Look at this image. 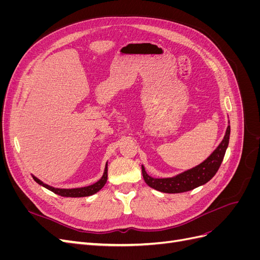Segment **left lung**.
<instances>
[{
	"label": "left lung",
	"instance_id": "1",
	"mask_svg": "<svg viewBox=\"0 0 260 260\" xmlns=\"http://www.w3.org/2000/svg\"><path fill=\"white\" fill-rule=\"evenodd\" d=\"M230 123V121H228ZM230 139V125H228L225 135L217 148L207 158L198 166L185 170L181 174L170 178H153L146 174L145 168L142 165V174L144 181L148 186L153 187L162 193H182L191 191L207 183L216 175L220 165H221L225 151L229 145Z\"/></svg>",
	"mask_w": 260,
	"mask_h": 260
}]
</instances>
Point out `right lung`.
I'll return each instance as SVG.
<instances>
[{
	"mask_svg": "<svg viewBox=\"0 0 260 260\" xmlns=\"http://www.w3.org/2000/svg\"><path fill=\"white\" fill-rule=\"evenodd\" d=\"M34 180L38 184H40L44 186L48 190L52 191L53 193L64 196V198H84V196H91L93 194L98 193L102 187H103L107 181V162L105 165V169H104V174L102 176V178L96 181L95 183H93L88 186H82V187H75V188H59V187H54L51 186L46 183H43L40 179H38L32 175Z\"/></svg>",
	"mask_w": 260,
	"mask_h": 260,
	"instance_id": "add662e5",
	"label": "right lung"
}]
</instances>
